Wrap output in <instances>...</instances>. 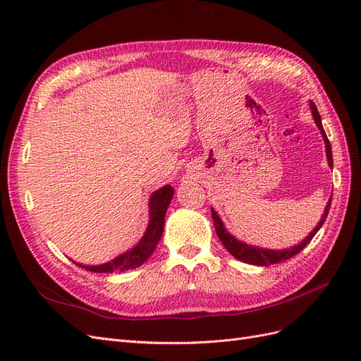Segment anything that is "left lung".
Wrapping results in <instances>:
<instances>
[{"mask_svg": "<svg viewBox=\"0 0 361 361\" xmlns=\"http://www.w3.org/2000/svg\"><path fill=\"white\" fill-rule=\"evenodd\" d=\"M310 110H312V114H313V118H314V123L316 126H318V129L321 130V135L324 138V143H325V150H326V159H329V166L333 169V154H331V145L329 138H326V134L325 130L322 128V122H321V116L318 113V108H316V105L313 102H310ZM333 195V194H331ZM330 206H331V197L329 200V203H326L325 209H324V214L321 216V220L318 223V226H316L313 231L305 236L302 241L297 245L293 247H289V248H285V250H268V248H259V247H255V245H248L243 241H239V239H236L235 236H232L231 233L227 232V228L224 227V223L221 221L220 215L216 214V211L214 209V207H211V212H212V220H214V226H215V231H216V235L218 238H220L221 244L226 247V250L231 253L233 257H236L238 260L241 262H245V264H251V265H257V267H268V265H272V264H279V262H283V260H288L290 257H293L295 255H298L300 251L307 245L313 236L318 233L319 228L322 227L326 215H329V211H330Z\"/></svg>", "mask_w": 361, "mask_h": 361, "instance_id": "left-lung-1", "label": "left lung"}]
</instances>
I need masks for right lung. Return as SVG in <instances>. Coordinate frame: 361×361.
<instances>
[{
	"label": "right lung",
	"instance_id": "right-lung-1",
	"mask_svg": "<svg viewBox=\"0 0 361 361\" xmlns=\"http://www.w3.org/2000/svg\"><path fill=\"white\" fill-rule=\"evenodd\" d=\"M173 194H174V190L171 185H166V187L152 192L149 199L147 228L143 238H141L138 244H135L133 248L102 265H82V264H78V262H73V264L90 272H99V274H102V272L104 274H108V272H114V271L123 272V271L134 269V268H138L140 265H143L155 251L159 239L162 236L164 218H166L167 207L173 199Z\"/></svg>",
	"mask_w": 361,
	"mask_h": 361
}]
</instances>
